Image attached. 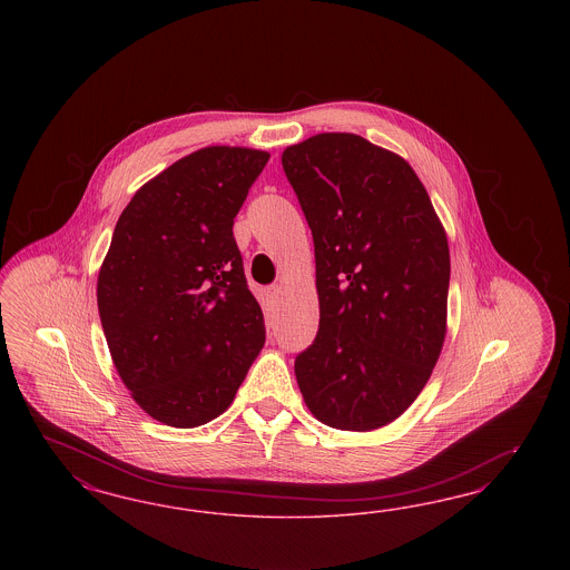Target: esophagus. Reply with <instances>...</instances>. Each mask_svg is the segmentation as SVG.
Here are the masks:
<instances>
[{"instance_id":"obj_1","label":"esophagus","mask_w":570,"mask_h":570,"mask_svg":"<svg viewBox=\"0 0 570 570\" xmlns=\"http://www.w3.org/2000/svg\"><path fill=\"white\" fill-rule=\"evenodd\" d=\"M277 294H279V288H277L276 284H274V286H267V288H265V296H267L269 301H276Z\"/></svg>"}]
</instances>
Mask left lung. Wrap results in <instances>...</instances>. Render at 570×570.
I'll use <instances>...</instances> for the list:
<instances>
[{
	"mask_svg": "<svg viewBox=\"0 0 570 570\" xmlns=\"http://www.w3.org/2000/svg\"><path fill=\"white\" fill-rule=\"evenodd\" d=\"M315 246L320 330L294 374L311 414L365 432L403 414L448 332L449 246L429 191L401 156L355 134L282 153Z\"/></svg>",
	"mask_w": 570,
	"mask_h": 570,
	"instance_id": "left-lung-1",
	"label": "left lung"
}]
</instances>
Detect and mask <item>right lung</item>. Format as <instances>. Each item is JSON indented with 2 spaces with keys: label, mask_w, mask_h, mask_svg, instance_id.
<instances>
[{
  "label": "right lung",
  "mask_w": 570,
  "mask_h": 570,
  "mask_svg": "<svg viewBox=\"0 0 570 570\" xmlns=\"http://www.w3.org/2000/svg\"><path fill=\"white\" fill-rule=\"evenodd\" d=\"M269 155L208 146L144 184L98 274L115 367L148 415L196 429L224 414L265 345L234 217Z\"/></svg>",
  "instance_id": "1"
}]
</instances>
